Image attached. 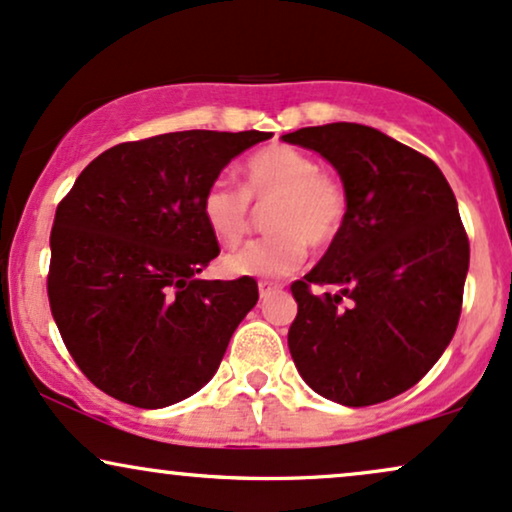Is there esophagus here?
Instances as JSON below:
<instances>
[{
  "instance_id": "esophagus-1",
  "label": "esophagus",
  "mask_w": 512,
  "mask_h": 512,
  "mask_svg": "<svg viewBox=\"0 0 512 512\" xmlns=\"http://www.w3.org/2000/svg\"><path fill=\"white\" fill-rule=\"evenodd\" d=\"M275 292H280V285H275V282H268V280L258 282V294H261V299H266Z\"/></svg>"
}]
</instances>
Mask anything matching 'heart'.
<instances>
[{
    "mask_svg": "<svg viewBox=\"0 0 512 512\" xmlns=\"http://www.w3.org/2000/svg\"><path fill=\"white\" fill-rule=\"evenodd\" d=\"M249 198L268 210L270 239L222 258L234 278H287L306 261V242L326 249L340 237L350 210L345 184L323 172L316 158L292 146H268L244 165V191L215 179L201 196V215L220 244L232 246L251 227Z\"/></svg>",
    "mask_w": 512,
    "mask_h": 512,
    "instance_id": "obj_1",
    "label": "heart"
}]
</instances>
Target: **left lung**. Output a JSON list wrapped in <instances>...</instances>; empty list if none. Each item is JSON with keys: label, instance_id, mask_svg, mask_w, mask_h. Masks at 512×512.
Masks as SVG:
<instances>
[{"label": "left lung", "instance_id": "8db88e82", "mask_svg": "<svg viewBox=\"0 0 512 512\" xmlns=\"http://www.w3.org/2000/svg\"><path fill=\"white\" fill-rule=\"evenodd\" d=\"M282 141L326 158L350 196L340 237L292 285L294 366L340 405L386 402L429 374L458 328L470 268L458 201L434 160L371 126H306Z\"/></svg>", "mask_w": 512, "mask_h": 512}]
</instances>
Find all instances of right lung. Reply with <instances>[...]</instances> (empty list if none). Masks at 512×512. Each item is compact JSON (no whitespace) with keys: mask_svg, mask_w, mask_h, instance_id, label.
Listing matches in <instances>:
<instances>
[{"mask_svg":"<svg viewBox=\"0 0 512 512\" xmlns=\"http://www.w3.org/2000/svg\"><path fill=\"white\" fill-rule=\"evenodd\" d=\"M270 136L194 129L119 143L57 206L47 297L66 350L102 393L158 410L215 376L258 285L198 278L220 254L201 196Z\"/></svg>","mask_w":512,"mask_h":512,"instance_id":"right-lung-1","label":"right lung"}]
</instances>
